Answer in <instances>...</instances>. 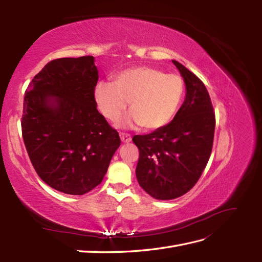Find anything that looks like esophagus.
Masks as SVG:
<instances>
[{"label":"esophagus","mask_w":262,"mask_h":262,"mask_svg":"<svg viewBox=\"0 0 262 262\" xmlns=\"http://www.w3.org/2000/svg\"><path fill=\"white\" fill-rule=\"evenodd\" d=\"M120 140L122 143H129L132 141V137L129 134H125V133H120Z\"/></svg>","instance_id":"1"}]
</instances>
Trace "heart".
Wrapping results in <instances>:
<instances>
[{"mask_svg":"<svg viewBox=\"0 0 262 262\" xmlns=\"http://www.w3.org/2000/svg\"><path fill=\"white\" fill-rule=\"evenodd\" d=\"M183 82L178 75L149 66H137L119 72L113 83L99 81L93 89L98 110L110 122H117L129 102L130 113L121 126H143L155 130L173 118L183 97Z\"/></svg>","mask_w":262,"mask_h":262,"instance_id":"heart-1","label":"heart"}]
</instances>
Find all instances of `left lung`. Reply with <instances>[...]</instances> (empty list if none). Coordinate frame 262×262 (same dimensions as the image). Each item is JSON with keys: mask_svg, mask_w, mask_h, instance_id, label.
Here are the masks:
<instances>
[{"mask_svg": "<svg viewBox=\"0 0 262 262\" xmlns=\"http://www.w3.org/2000/svg\"><path fill=\"white\" fill-rule=\"evenodd\" d=\"M186 98L171 122L147 135H135L140 149L136 178L149 196L171 200L196 185L207 164L215 132V114L207 89L177 60Z\"/></svg>", "mask_w": 262, "mask_h": 262, "instance_id": "8db88e82", "label": "left lung"}]
</instances>
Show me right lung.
Listing matches in <instances>:
<instances>
[{"instance_id": "obj_1", "label": "right lung", "mask_w": 262, "mask_h": 262, "mask_svg": "<svg viewBox=\"0 0 262 262\" xmlns=\"http://www.w3.org/2000/svg\"><path fill=\"white\" fill-rule=\"evenodd\" d=\"M98 73L93 56L55 59L25 94L21 127L31 163L43 182L68 194L100 185L120 146L94 102Z\"/></svg>"}]
</instances>
